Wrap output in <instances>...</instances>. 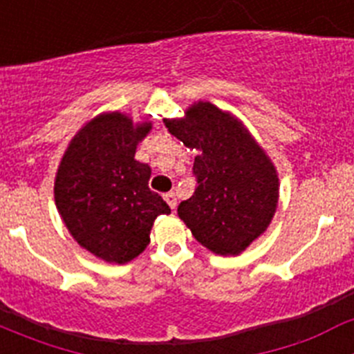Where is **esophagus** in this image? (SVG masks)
Listing matches in <instances>:
<instances>
[{"mask_svg": "<svg viewBox=\"0 0 354 354\" xmlns=\"http://www.w3.org/2000/svg\"><path fill=\"white\" fill-rule=\"evenodd\" d=\"M165 200H167V204L175 211V207H177V196H175V193L174 192L167 193V195H165Z\"/></svg>", "mask_w": 354, "mask_h": 354, "instance_id": "esophagus-1", "label": "esophagus"}]
</instances>
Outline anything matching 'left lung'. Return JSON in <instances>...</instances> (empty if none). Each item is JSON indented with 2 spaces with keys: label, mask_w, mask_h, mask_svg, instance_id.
Listing matches in <instances>:
<instances>
[{
  "label": "left lung",
  "mask_w": 354,
  "mask_h": 354,
  "mask_svg": "<svg viewBox=\"0 0 354 354\" xmlns=\"http://www.w3.org/2000/svg\"><path fill=\"white\" fill-rule=\"evenodd\" d=\"M168 131L189 149L196 179L192 198L177 212L200 245L220 255L239 253L264 232L278 202L273 162L232 115L211 102L187 109Z\"/></svg>",
  "instance_id": "1"
}]
</instances>
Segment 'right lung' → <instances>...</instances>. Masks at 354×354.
<instances>
[{
	"instance_id": "add662e5",
	"label": "right lung",
	"mask_w": 354,
	"mask_h": 354,
	"mask_svg": "<svg viewBox=\"0 0 354 354\" xmlns=\"http://www.w3.org/2000/svg\"><path fill=\"white\" fill-rule=\"evenodd\" d=\"M150 124L122 113L88 122L68 145L55 183L56 207L72 237L95 257L126 264L150 243V228L170 207L149 187V165L134 159Z\"/></svg>"
}]
</instances>
